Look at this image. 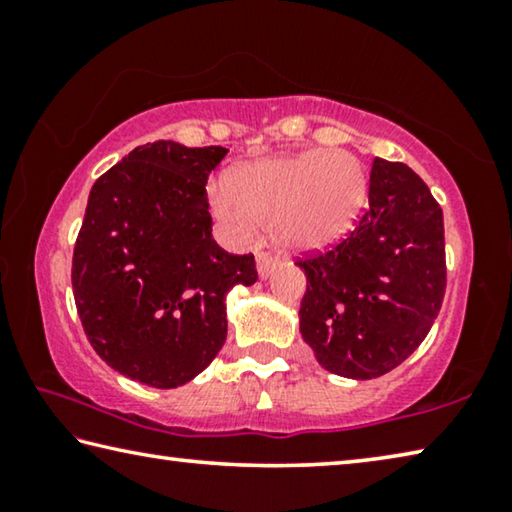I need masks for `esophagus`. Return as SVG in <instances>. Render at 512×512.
<instances>
[{
	"mask_svg": "<svg viewBox=\"0 0 512 512\" xmlns=\"http://www.w3.org/2000/svg\"><path fill=\"white\" fill-rule=\"evenodd\" d=\"M275 266H277V262L271 255H266V253L257 255V273L262 280H266V277L275 271Z\"/></svg>",
	"mask_w": 512,
	"mask_h": 512,
	"instance_id": "1",
	"label": "esophagus"
}]
</instances>
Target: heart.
<instances>
[{"label": "heart", "mask_w": 512, "mask_h": 512, "mask_svg": "<svg viewBox=\"0 0 512 512\" xmlns=\"http://www.w3.org/2000/svg\"><path fill=\"white\" fill-rule=\"evenodd\" d=\"M228 185L210 189L216 216L244 237L255 223L271 225L275 244L289 250L332 246L348 235L368 196L357 155L327 149L248 162Z\"/></svg>", "instance_id": "b5f03b06"}]
</instances>
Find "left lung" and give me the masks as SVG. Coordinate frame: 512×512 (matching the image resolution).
Here are the masks:
<instances>
[{
    "instance_id": "obj_1",
    "label": "left lung",
    "mask_w": 512,
    "mask_h": 512,
    "mask_svg": "<svg viewBox=\"0 0 512 512\" xmlns=\"http://www.w3.org/2000/svg\"><path fill=\"white\" fill-rule=\"evenodd\" d=\"M298 266L307 275L300 334L320 366L381 377L411 357L443 305V210L413 169L375 158L357 228Z\"/></svg>"
}]
</instances>
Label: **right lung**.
Returning a JSON list of instances; mask_svg holds the SVG:
<instances>
[{
	"instance_id": "add662e5",
	"label": "right lung",
	"mask_w": 512,
	"mask_h": 512,
	"mask_svg": "<svg viewBox=\"0 0 512 512\" xmlns=\"http://www.w3.org/2000/svg\"><path fill=\"white\" fill-rule=\"evenodd\" d=\"M228 149L158 140L94 183L74 246L76 309L94 352L153 388L210 366L228 334L225 296L257 282L253 255L212 239L205 183Z\"/></svg>"
}]
</instances>
